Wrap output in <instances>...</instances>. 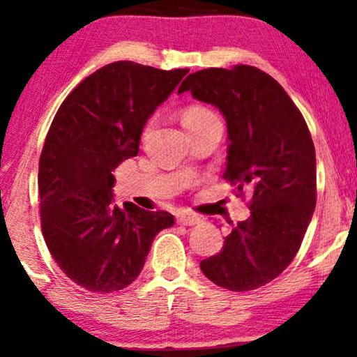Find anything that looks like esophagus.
Wrapping results in <instances>:
<instances>
[{"mask_svg":"<svg viewBox=\"0 0 357 357\" xmlns=\"http://www.w3.org/2000/svg\"><path fill=\"white\" fill-rule=\"evenodd\" d=\"M175 219H177V224H180V226H195V224L199 222V218L197 214L190 213H178Z\"/></svg>","mask_w":357,"mask_h":357,"instance_id":"esophagus-1","label":"esophagus"}]
</instances>
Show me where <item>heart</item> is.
I'll use <instances>...</instances> for the list:
<instances>
[{"instance_id": "b5f03b06", "label": "heart", "mask_w": 357, "mask_h": 357, "mask_svg": "<svg viewBox=\"0 0 357 357\" xmlns=\"http://www.w3.org/2000/svg\"><path fill=\"white\" fill-rule=\"evenodd\" d=\"M213 116H216V115H214L209 109H206V107H203V105H190V107H187V109L183 110L182 121H183L185 128L190 131V130L197 128L198 125H202L203 121L213 119Z\"/></svg>"}]
</instances>
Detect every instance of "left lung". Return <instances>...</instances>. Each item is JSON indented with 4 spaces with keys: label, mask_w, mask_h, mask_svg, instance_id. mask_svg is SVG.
<instances>
[{
    "label": "left lung",
    "mask_w": 357,
    "mask_h": 357,
    "mask_svg": "<svg viewBox=\"0 0 357 357\" xmlns=\"http://www.w3.org/2000/svg\"><path fill=\"white\" fill-rule=\"evenodd\" d=\"M216 105L227 121L224 180L250 193V218L232 224L222 250L199 263L214 284L243 292L265 286L294 260L317 203L315 148L301 110L255 66L208 68L178 92Z\"/></svg>",
    "instance_id": "8db88e82"
}]
</instances>
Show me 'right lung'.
<instances>
[{"label":"right lung","instance_id":"obj_1","mask_svg":"<svg viewBox=\"0 0 357 357\" xmlns=\"http://www.w3.org/2000/svg\"><path fill=\"white\" fill-rule=\"evenodd\" d=\"M188 70L115 61L63 100L38 160L40 226L61 271L91 292L120 291L143 270L167 211L112 202L114 170L138 154L146 121Z\"/></svg>","mask_w":357,"mask_h":357}]
</instances>
